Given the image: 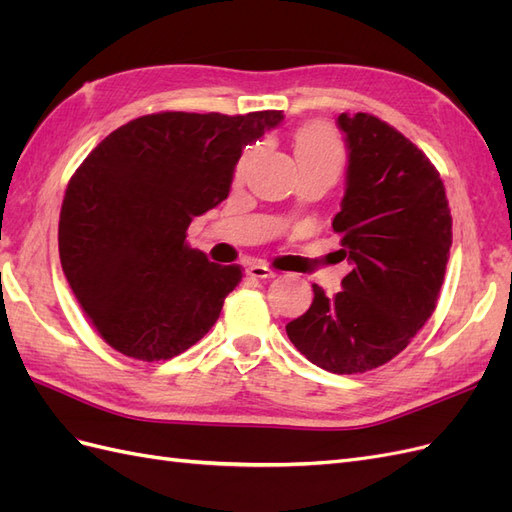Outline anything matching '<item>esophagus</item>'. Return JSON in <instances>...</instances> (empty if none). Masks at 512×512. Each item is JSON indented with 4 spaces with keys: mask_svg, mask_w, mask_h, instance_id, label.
I'll list each match as a JSON object with an SVG mask.
<instances>
[{
    "mask_svg": "<svg viewBox=\"0 0 512 512\" xmlns=\"http://www.w3.org/2000/svg\"><path fill=\"white\" fill-rule=\"evenodd\" d=\"M245 273L250 277H256V280H269V277H275V271L269 269L267 265H250L245 269Z\"/></svg>",
    "mask_w": 512,
    "mask_h": 512,
    "instance_id": "obj_1",
    "label": "esophagus"
}]
</instances>
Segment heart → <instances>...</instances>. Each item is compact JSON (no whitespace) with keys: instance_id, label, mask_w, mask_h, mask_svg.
I'll use <instances>...</instances> for the list:
<instances>
[{"instance_id":"obj_1","label":"heart","mask_w":512,"mask_h":512,"mask_svg":"<svg viewBox=\"0 0 512 512\" xmlns=\"http://www.w3.org/2000/svg\"><path fill=\"white\" fill-rule=\"evenodd\" d=\"M256 147H247L237 164V177L243 175V170L250 164ZM294 156H297L301 170L324 168L339 173L344 164V145L339 134L329 126V123L314 121L299 128L294 134Z\"/></svg>"}]
</instances>
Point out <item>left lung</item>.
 <instances>
[{"label": "left lung", "instance_id": "obj_1", "mask_svg": "<svg viewBox=\"0 0 512 512\" xmlns=\"http://www.w3.org/2000/svg\"><path fill=\"white\" fill-rule=\"evenodd\" d=\"M348 173L333 230L352 271L342 292L320 286L286 333L307 361L331 374H363L404 350L436 309L453 243L440 173L389 123L342 113Z\"/></svg>", "mask_w": 512, "mask_h": 512}]
</instances>
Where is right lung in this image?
Segmentation results:
<instances>
[{"label":"right lung","mask_w":512,"mask_h":512,"mask_svg":"<svg viewBox=\"0 0 512 512\" xmlns=\"http://www.w3.org/2000/svg\"><path fill=\"white\" fill-rule=\"evenodd\" d=\"M282 119V111L143 115L76 168L59 213V258L108 346L149 363L207 335L243 273L192 250L188 226L228 196L243 147Z\"/></svg>","instance_id":"right-lung-1"}]
</instances>
